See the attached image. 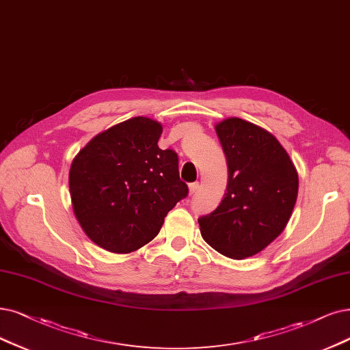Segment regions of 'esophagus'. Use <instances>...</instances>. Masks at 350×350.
Segmentation results:
<instances>
[{
    "label": "esophagus",
    "instance_id": "esophagus-1",
    "mask_svg": "<svg viewBox=\"0 0 350 350\" xmlns=\"http://www.w3.org/2000/svg\"><path fill=\"white\" fill-rule=\"evenodd\" d=\"M198 189H199V183H191V185L189 186V195H190V196L195 195V193L198 191Z\"/></svg>",
    "mask_w": 350,
    "mask_h": 350
}]
</instances>
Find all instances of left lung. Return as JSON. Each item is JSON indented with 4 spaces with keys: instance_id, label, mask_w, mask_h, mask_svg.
<instances>
[{
    "instance_id": "8db88e82",
    "label": "left lung",
    "mask_w": 350,
    "mask_h": 350,
    "mask_svg": "<svg viewBox=\"0 0 350 350\" xmlns=\"http://www.w3.org/2000/svg\"><path fill=\"white\" fill-rule=\"evenodd\" d=\"M229 177L225 198L199 219L211 247L232 260L265 250L286 229L299 193V174L288 152L267 129L241 118L215 125Z\"/></svg>"
}]
</instances>
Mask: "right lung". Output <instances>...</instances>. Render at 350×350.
Instances as JSON below:
<instances>
[{"label":"right lung","instance_id":"1","mask_svg":"<svg viewBox=\"0 0 350 350\" xmlns=\"http://www.w3.org/2000/svg\"><path fill=\"white\" fill-rule=\"evenodd\" d=\"M161 133V122L135 116L95 135L73 159L72 209L98 247L113 254L139 250L187 196L177 154L159 148Z\"/></svg>","mask_w":350,"mask_h":350}]
</instances>
